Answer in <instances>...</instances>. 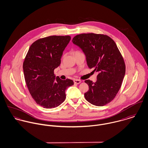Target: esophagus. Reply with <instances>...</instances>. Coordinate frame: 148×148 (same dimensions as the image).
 Masks as SVG:
<instances>
[{"label":"esophagus","mask_w":148,"mask_h":148,"mask_svg":"<svg viewBox=\"0 0 148 148\" xmlns=\"http://www.w3.org/2000/svg\"><path fill=\"white\" fill-rule=\"evenodd\" d=\"M73 82L75 83H76V84H80L82 82H81V80H78V79H75V80H73Z\"/></svg>","instance_id":"esophagus-1"}]
</instances>
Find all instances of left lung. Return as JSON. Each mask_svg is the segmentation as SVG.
Returning a JSON list of instances; mask_svg holds the SVG:
<instances>
[{
  "label": "left lung",
  "mask_w": 148,
  "mask_h": 148,
  "mask_svg": "<svg viewBox=\"0 0 148 148\" xmlns=\"http://www.w3.org/2000/svg\"><path fill=\"white\" fill-rule=\"evenodd\" d=\"M72 42L83 50L88 67L98 72L96 83L85 81L89 86L85 99L94 106L108 104L118 93L125 74V64L116 44L107 35L93 33L77 35Z\"/></svg>",
  "instance_id": "1"
}]
</instances>
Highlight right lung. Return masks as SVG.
I'll use <instances>...</instances> for the list:
<instances>
[{"label":"right lung","instance_id":"right-lung-1","mask_svg":"<svg viewBox=\"0 0 148 148\" xmlns=\"http://www.w3.org/2000/svg\"><path fill=\"white\" fill-rule=\"evenodd\" d=\"M70 40V36L38 39L30 46L25 58L23 68L26 84L35 102L44 108L60 106L66 98V89L74 84L72 80H62L54 74Z\"/></svg>","mask_w":148,"mask_h":148}]
</instances>
